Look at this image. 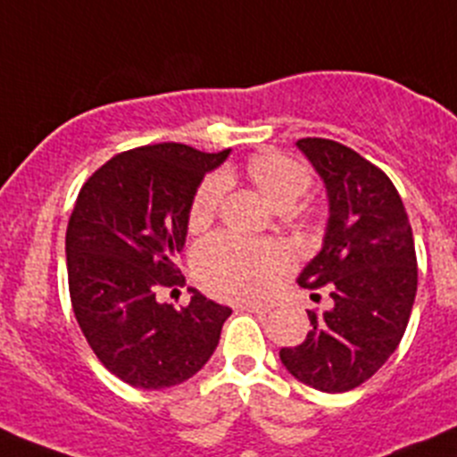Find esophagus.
Returning <instances> with one entry per match:
<instances>
[{"label": "esophagus", "instance_id": "1", "mask_svg": "<svg viewBox=\"0 0 457 457\" xmlns=\"http://www.w3.org/2000/svg\"><path fill=\"white\" fill-rule=\"evenodd\" d=\"M242 312H253V314H267L269 307L267 305H260V303H240Z\"/></svg>", "mask_w": 457, "mask_h": 457}]
</instances>
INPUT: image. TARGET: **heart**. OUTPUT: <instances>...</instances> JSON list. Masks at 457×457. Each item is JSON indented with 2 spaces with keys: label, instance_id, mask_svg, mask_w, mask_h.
Masks as SVG:
<instances>
[{
  "label": "heart",
  "instance_id": "b5f03b06",
  "mask_svg": "<svg viewBox=\"0 0 457 457\" xmlns=\"http://www.w3.org/2000/svg\"><path fill=\"white\" fill-rule=\"evenodd\" d=\"M245 177L273 211H291L312 186V177L289 156L258 154L246 161ZM228 175H211L202 181L188 211V226L202 231L215 217L226 195ZM197 280L221 298H260L289 267V253L276 245H251L231 236H215L195 249Z\"/></svg>",
  "mask_w": 457,
  "mask_h": 457
}]
</instances>
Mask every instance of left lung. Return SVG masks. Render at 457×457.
<instances>
[{
	"label": "left lung",
	"instance_id": "8db88e82",
	"mask_svg": "<svg viewBox=\"0 0 457 457\" xmlns=\"http://www.w3.org/2000/svg\"><path fill=\"white\" fill-rule=\"evenodd\" d=\"M296 147L328 197L323 245L296 282L328 287L332 307L307 312V338L282 347L280 361L312 388L345 393L370 379L406 332L417 294L415 242L397 188L370 161L328 138H301Z\"/></svg>",
	"mask_w": 457,
	"mask_h": 457
}]
</instances>
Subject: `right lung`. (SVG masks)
I'll use <instances>...</instances> for the list:
<instances>
[{"label":"right lung","instance_id":"add662e5","mask_svg":"<svg viewBox=\"0 0 457 457\" xmlns=\"http://www.w3.org/2000/svg\"><path fill=\"white\" fill-rule=\"evenodd\" d=\"M228 154L181 143L137 147L98 168L78 195L67 226L73 314L103 366L134 388L197 375L231 316L197 289L181 310L156 301L159 287L181 280L177 255L195 193Z\"/></svg>","mask_w":457,"mask_h":457}]
</instances>
